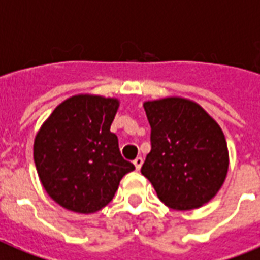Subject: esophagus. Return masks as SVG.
Returning a JSON list of instances; mask_svg holds the SVG:
<instances>
[{"label":"esophagus","instance_id":"34e87169","mask_svg":"<svg viewBox=\"0 0 260 260\" xmlns=\"http://www.w3.org/2000/svg\"><path fill=\"white\" fill-rule=\"evenodd\" d=\"M143 158H141V156H138V158H136L134 159V162H133V164H134V166H136V169L137 170H140L141 169V166H143Z\"/></svg>","mask_w":260,"mask_h":260}]
</instances>
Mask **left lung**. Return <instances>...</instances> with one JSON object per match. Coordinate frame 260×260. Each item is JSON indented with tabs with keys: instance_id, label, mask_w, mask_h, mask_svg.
Masks as SVG:
<instances>
[{
	"instance_id": "obj_1",
	"label": "left lung",
	"mask_w": 260,
	"mask_h": 260,
	"mask_svg": "<svg viewBox=\"0 0 260 260\" xmlns=\"http://www.w3.org/2000/svg\"><path fill=\"white\" fill-rule=\"evenodd\" d=\"M151 152L141 173L172 209H198L215 197L229 172L223 130L195 101L165 96L144 102Z\"/></svg>"
}]
</instances>
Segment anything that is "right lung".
Listing matches in <instances>:
<instances>
[{
    "instance_id": "right-lung-1",
    "label": "right lung",
    "mask_w": 260,
    "mask_h": 260,
    "mask_svg": "<svg viewBox=\"0 0 260 260\" xmlns=\"http://www.w3.org/2000/svg\"><path fill=\"white\" fill-rule=\"evenodd\" d=\"M120 101L77 94L55 108L36 134L33 156L47 194L76 213H95L115 197L123 176L134 170L111 133Z\"/></svg>"
}]
</instances>
